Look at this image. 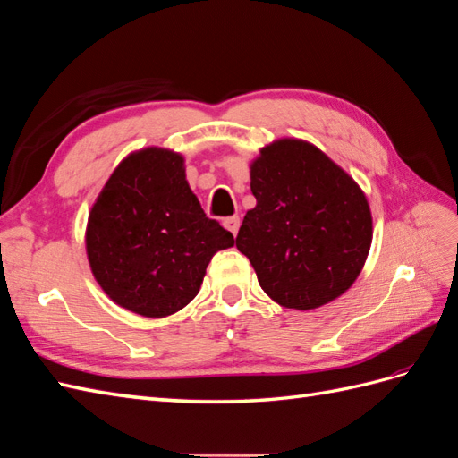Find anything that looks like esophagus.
Segmentation results:
<instances>
[{
	"label": "esophagus",
	"instance_id": "obj_1",
	"mask_svg": "<svg viewBox=\"0 0 458 458\" xmlns=\"http://www.w3.org/2000/svg\"><path fill=\"white\" fill-rule=\"evenodd\" d=\"M223 227H225L227 231H231L233 235H237V233H239V227H241V219H239L237 216L223 219Z\"/></svg>",
	"mask_w": 458,
	"mask_h": 458
}]
</instances>
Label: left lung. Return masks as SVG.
Wrapping results in <instances>:
<instances>
[{
    "mask_svg": "<svg viewBox=\"0 0 458 458\" xmlns=\"http://www.w3.org/2000/svg\"><path fill=\"white\" fill-rule=\"evenodd\" d=\"M256 206L237 249L276 303L310 310L358 280L373 239V219L358 182L313 143L277 140L250 165Z\"/></svg>",
    "mask_w": 458,
    "mask_h": 458,
    "instance_id": "8db88e82",
    "label": "left lung"
}]
</instances>
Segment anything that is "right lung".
I'll return each mask as SVG.
<instances>
[{"label":"right lung","instance_id":"1","mask_svg":"<svg viewBox=\"0 0 458 458\" xmlns=\"http://www.w3.org/2000/svg\"><path fill=\"white\" fill-rule=\"evenodd\" d=\"M233 244L188 186L182 155L161 148L131 153L116 166L85 233L87 259L103 292L149 318L191 303L211 256Z\"/></svg>","mask_w":458,"mask_h":458}]
</instances>
